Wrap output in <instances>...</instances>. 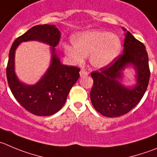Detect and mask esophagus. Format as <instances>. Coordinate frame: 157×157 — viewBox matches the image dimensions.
I'll return each mask as SVG.
<instances>
[{"instance_id":"1","label":"esophagus","mask_w":157,"mask_h":157,"mask_svg":"<svg viewBox=\"0 0 157 157\" xmlns=\"http://www.w3.org/2000/svg\"><path fill=\"white\" fill-rule=\"evenodd\" d=\"M79 74H80V76H81V77H85V76H87L89 73H88L87 71H85V70H81L79 72Z\"/></svg>"}]
</instances>
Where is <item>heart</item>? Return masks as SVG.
<instances>
[{
  "label": "heart",
  "mask_w": 157,
  "mask_h": 157,
  "mask_svg": "<svg viewBox=\"0 0 157 157\" xmlns=\"http://www.w3.org/2000/svg\"><path fill=\"white\" fill-rule=\"evenodd\" d=\"M71 44L64 47V53L72 63L82 65L89 56V63L100 69L109 66L122 51V41L114 34L100 30H91L76 34Z\"/></svg>",
  "instance_id": "1"
}]
</instances>
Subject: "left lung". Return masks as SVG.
<instances>
[{
	"label": "left lung",
	"mask_w": 157,
	"mask_h": 157,
	"mask_svg": "<svg viewBox=\"0 0 157 157\" xmlns=\"http://www.w3.org/2000/svg\"><path fill=\"white\" fill-rule=\"evenodd\" d=\"M125 31L123 54L113 65L91 73L93 86L90 92L92 104L97 112L106 117L126 114L140 102L150 80L148 55L144 44L129 31ZM131 66L135 70L136 83L124 86L123 71Z\"/></svg>",
	"instance_id": "left-lung-1"
}]
</instances>
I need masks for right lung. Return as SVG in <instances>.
Here are the masks:
<instances>
[{"label":"right lung","mask_w":157,"mask_h":157,"mask_svg":"<svg viewBox=\"0 0 157 157\" xmlns=\"http://www.w3.org/2000/svg\"><path fill=\"white\" fill-rule=\"evenodd\" d=\"M61 32L55 25H39L30 28L15 39L9 52L7 78L10 91L26 110L36 116H52L62 109L70 89L79 78L80 68L62 64L55 47ZM37 40L51 46V63L40 80L28 85L19 80L15 73V52L21 43Z\"/></svg>","instance_id":"add662e5"}]
</instances>
